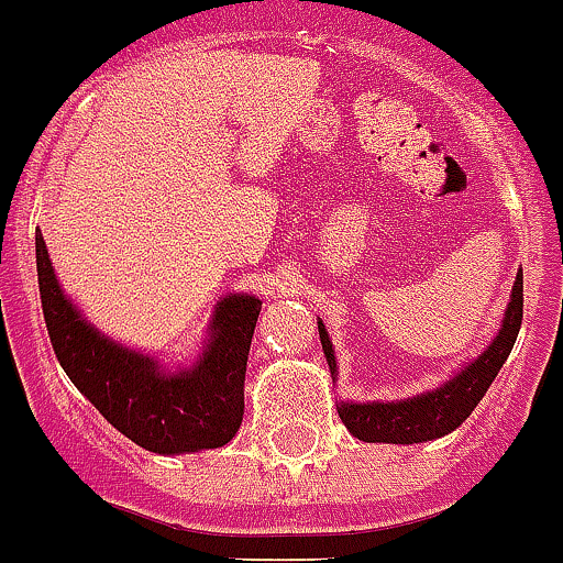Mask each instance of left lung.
Here are the masks:
<instances>
[{"instance_id": "8db88e82", "label": "left lung", "mask_w": 563, "mask_h": 563, "mask_svg": "<svg viewBox=\"0 0 563 563\" xmlns=\"http://www.w3.org/2000/svg\"><path fill=\"white\" fill-rule=\"evenodd\" d=\"M521 307H525V282H521L519 271L516 273L514 292H510V301H507L499 332H496L494 341L487 343L474 361L462 363V369H456L454 377L440 383L437 389L422 391V395L383 402L338 400V417L343 420V426L357 440L391 442V445H415V442L440 440V437L456 431L471 417V411L485 397V391L490 389L494 377L499 375L501 363L507 361V355L514 350L516 335L521 330ZM318 335H321L324 357L330 363L332 383H335V346H332L330 335H327L321 321H318Z\"/></svg>"}]
</instances>
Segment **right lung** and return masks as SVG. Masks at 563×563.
Masks as SVG:
<instances>
[{"mask_svg":"<svg viewBox=\"0 0 563 563\" xmlns=\"http://www.w3.org/2000/svg\"><path fill=\"white\" fill-rule=\"evenodd\" d=\"M36 271L44 324L62 369L109 426L163 456L222 449L245 415V369L262 301L247 292L220 298L197 361L166 366L89 324L62 290L42 231Z\"/></svg>","mask_w":563,"mask_h":563,"instance_id":"1","label":"right lung"}]
</instances>
